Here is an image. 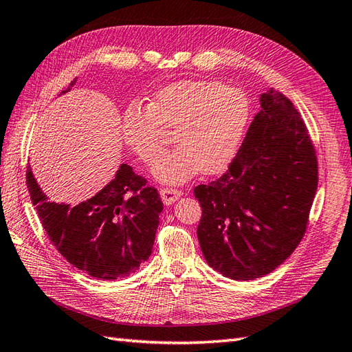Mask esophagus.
Returning <instances> with one entry per match:
<instances>
[{
  "label": "esophagus",
  "instance_id": "34e87169",
  "mask_svg": "<svg viewBox=\"0 0 352 352\" xmlns=\"http://www.w3.org/2000/svg\"><path fill=\"white\" fill-rule=\"evenodd\" d=\"M183 195L182 190H177V189H169V187H163L160 189V196H162V201L166 204V206H170V204H174L179 196Z\"/></svg>",
  "mask_w": 352,
  "mask_h": 352
}]
</instances>
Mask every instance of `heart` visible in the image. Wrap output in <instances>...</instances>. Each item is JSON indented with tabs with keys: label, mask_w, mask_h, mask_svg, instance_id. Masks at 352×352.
<instances>
[{
	"label": "heart",
	"mask_w": 352,
	"mask_h": 352,
	"mask_svg": "<svg viewBox=\"0 0 352 352\" xmlns=\"http://www.w3.org/2000/svg\"><path fill=\"white\" fill-rule=\"evenodd\" d=\"M249 121V103L240 89L208 79L178 80L162 88L148 106L129 104L121 120V136L130 151L151 163L174 129L180 144L154 162L159 182L182 184L204 170L225 169L239 151Z\"/></svg>",
	"instance_id": "obj_1"
}]
</instances>
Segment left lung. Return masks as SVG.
<instances>
[{"label": "left lung", "mask_w": 352, "mask_h": 352, "mask_svg": "<svg viewBox=\"0 0 352 352\" xmlns=\"http://www.w3.org/2000/svg\"><path fill=\"white\" fill-rule=\"evenodd\" d=\"M259 100L226 173L193 190L204 258L234 280L272 273L296 250L318 187L316 151L296 106L274 89Z\"/></svg>", "instance_id": "left-lung-1"}]
</instances>
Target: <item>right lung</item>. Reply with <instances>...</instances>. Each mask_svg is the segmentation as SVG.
<instances>
[{
    "label": "right lung",
    "mask_w": 352,
    "mask_h": 352,
    "mask_svg": "<svg viewBox=\"0 0 352 352\" xmlns=\"http://www.w3.org/2000/svg\"><path fill=\"white\" fill-rule=\"evenodd\" d=\"M27 187L49 240L80 272L116 280L135 273L150 258L163 204L157 190L126 163L108 186L75 207L49 202L30 166Z\"/></svg>",
    "instance_id": "add662e5"
}]
</instances>
